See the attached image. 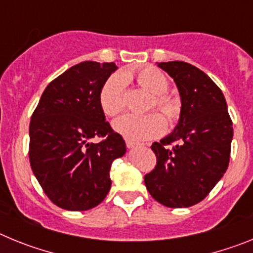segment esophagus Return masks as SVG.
Here are the masks:
<instances>
[{"instance_id":"1","label":"esophagus","mask_w":253,"mask_h":253,"mask_svg":"<svg viewBox=\"0 0 253 253\" xmlns=\"http://www.w3.org/2000/svg\"><path fill=\"white\" fill-rule=\"evenodd\" d=\"M126 147H128L129 149L135 148V147H138V143L133 142V140H126Z\"/></svg>"}]
</instances>
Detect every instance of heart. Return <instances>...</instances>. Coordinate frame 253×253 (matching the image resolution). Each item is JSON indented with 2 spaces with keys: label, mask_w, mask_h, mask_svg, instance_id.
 Listing matches in <instances>:
<instances>
[{
  "label": "heart",
  "mask_w": 253,
  "mask_h": 253,
  "mask_svg": "<svg viewBox=\"0 0 253 253\" xmlns=\"http://www.w3.org/2000/svg\"><path fill=\"white\" fill-rule=\"evenodd\" d=\"M135 80L138 84L153 95L149 109L157 107L169 123H175L180 115L177 101L166 95L169 80L161 71L153 67H144L138 71H126L123 75L114 73L102 84L99 93V104L102 113L107 116H115L125 107V84L126 81ZM166 123L162 115L151 113L143 116L123 115L113 123V129L125 139L140 142L152 139L165 131Z\"/></svg>",
  "instance_id": "b5f03b06"
}]
</instances>
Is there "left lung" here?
Masks as SVG:
<instances>
[{
    "mask_svg": "<svg viewBox=\"0 0 253 253\" xmlns=\"http://www.w3.org/2000/svg\"><path fill=\"white\" fill-rule=\"evenodd\" d=\"M157 66L173 78L181 111L173 131L152 144L157 165L144 184L165 207L189 208L202 202L227 171L233 126L224 95L209 76L180 60Z\"/></svg>",
    "mask_w": 253,
    "mask_h": 253,
    "instance_id": "1",
    "label": "left lung"
}]
</instances>
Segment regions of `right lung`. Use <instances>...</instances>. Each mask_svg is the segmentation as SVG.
I'll return each mask as SVG.
<instances>
[{
	"mask_svg": "<svg viewBox=\"0 0 253 253\" xmlns=\"http://www.w3.org/2000/svg\"><path fill=\"white\" fill-rule=\"evenodd\" d=\"M116 69L114 62L91 60L71 67L46 86L31 116V169L62 209L84 211L99 205L111 187V163L126 152L99 104L102 84ZM95 136L105 139L91 143Z\"/></svg>",
	"mask_w": 253,
	"mask_h": 253,
	"instance_id": "right-lung-1",
	"label": "right lung"
}]
</instances>
